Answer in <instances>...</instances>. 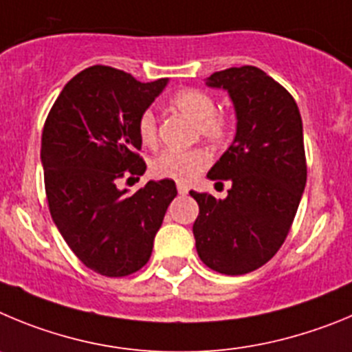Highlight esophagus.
I'll list each match as a JSON object with an SVG mask.
<instances>
[{
  "label": "esophagus",
  "mask_w": 352,
  "mask_h": 352,
  "mask_svg": "<svg viewBox=\"0 0 352 352\" xmlns=\"http://www.w3.org/2000/svg\"><path fill=\"white\" fill-rule=\"evenodd\" d=\"M177 191H179V195H188L189 188H188V186H186V184L179 182V184H177Z\"/></svg>",
  "instance_id": "34e87169"
}]
</instances>
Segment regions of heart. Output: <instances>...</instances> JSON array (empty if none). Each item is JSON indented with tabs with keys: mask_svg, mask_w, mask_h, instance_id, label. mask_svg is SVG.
<instances>
[{
	"mask_svg": "<svg viewBox=\"0 0 352 352\" xmlns=\"http://www.w3.org/2000/svg\"><path fill=\"white\" fill-rule=\"evenodd\" d=\"M173 109L188 116L196 122V133L210 144H224L233 133L230 116L217 112V105L212 94L204 89L188 87L180 89L170 98ZM138 137L142 144L154 147L160 138L157 117L153 110H144L138 117ZM212 156L205 147H192L186 151L168 148L153 161V172L161 179H172L177 182H191L210 164Z\"/></svg>",
	"mask_w": 352,
	"mask_h": 352,
	"instance_id": "1",
	"label": "heart"
}]
</instances>
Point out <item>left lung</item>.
<instances>
[{
	"label": "left lung",
	"mask_w": 352,
	"mask_h": 352,
	"mask_svg": "<svg viewBox=\"0 0 352 352\" xmlns=\"http://www.w3.org/2000/svg\"><path fill=\"white\" fill-rule=\"evenodd\" d=\"M210 87L230 93L236 135L208 179L231 189L224 199L191 191L199 259L224 275H243L270 261L286 240L307 182L302 116L294 98L256 66L215 72Z\"/></svg>",
	"instance_id": "obj_1"
}]
</instances>
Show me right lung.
<instances>
[{"label":"right lung","instance_id":"obj_1","mask_svg":"<svg viewBox=\"0 0 352 352\" xmlns=\"http://www.w3.org/2000/svg\"><path fill=\"white\" fill-rule=\"evenodd\" d=\"M166 82L144 84L121 69L91 66L65 85L43 126L50 215L75 256L105 277H126L144 267L177 196L170 179L148 180L133 195L117 188L147 168L138 154V117Z\"/></svg>","mask_w":352,"mask_h":352}]
</instances>
